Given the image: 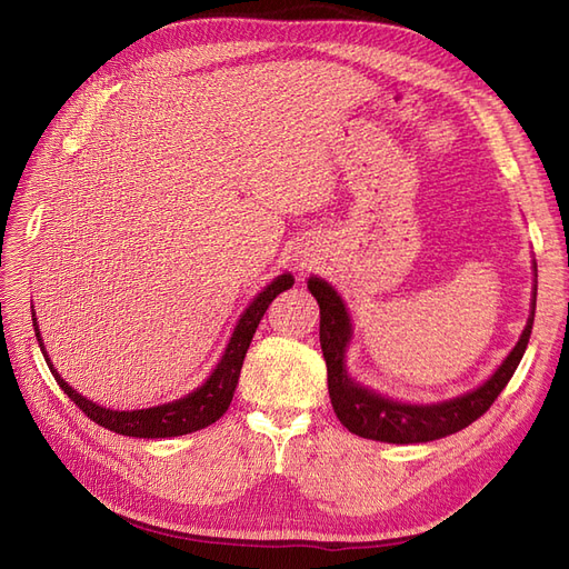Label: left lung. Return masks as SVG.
I'll return each instance as SVG.
<instances>
[{
    "instance_id": "1",
    "label": "left lung",
    "mask_w": 569,
    "mask_h": 569,
    "mask_svg": "<svg viewBox=\"0 0 569 569\" xmlns=\"http://www.w3.org/2000/svg\"><path fill=\"white\" fill-rule=\"evenodd\" d=\"M533 270H537V266H533ZM308 291L320 306V347L327 363V389H330V401L339 422L358 437L387 443L435 441L460 432V429L485 416L498 399V393L510 382L512 372L518 370L529 343L533 311H537V284H533L531 316L522 337L489 380L468 393L456 396L451 401L412 406L391 401L387 396L351 380L347 372V360H343L353 337L347 306H343L332 284H327L320 278L308 280Z\"/></svg>"
}]
</instances>
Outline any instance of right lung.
<instances>
[{
	"instance_id": "right-lung-1",
	"label": "right lung",
	"mask_w": 569,
	"mask_h": 569,
	"mask_svg": "<svg viewBox=\"0 0 569 569\" xmlns=\"http://www.w3.org/2000/svg\"><path fill=\"white\" fill-rule=\"evenodd\" d=\"M291 284H295V278H291L289 272L278 274V278H274L261 291V295H258L249 303V308L234 327V332L230 337L226 353H222V358H220V363L209 375V380H206L199 389L182 396V399H178L173 403L142 408V410H111V408H104L99 403H92L90 399H84L82 393H78L73 387H68V382L54 370V366L49 363V356L44 351V343H42V337L38 330L36 313H32V327H36V337L40 341V349L44 353V360H47L51 375H54L57 385L63 389V393H68V399H71L92 422L111 429V432H116V435H126V437H140V439L182 437V435L197 432V429L213 425L222 416V412L230 408V401H232L237 382H239V372H242L247 349L256 335V327H258V322H261L263 313L268 311L270 301L278 297L280 291L289 289Z\"/></svg>"
}]
</instances>
